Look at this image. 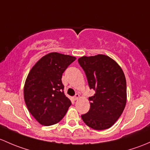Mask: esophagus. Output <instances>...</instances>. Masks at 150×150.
<instances>
[{"instance_id":"esophagus-1","label":"esophagus","mask_w":150,"mask_h":150,"mask_svg":"<svg viewBox=\"0 0 150 150\" xmlns=\"http://www.w3.org/2000/svg\"><path fill=\"white\" fill-rule=\"evenodd\" d=\"M79 93H76V95H74V100H77L79 98Z\"/></svg>"}]
</instances>
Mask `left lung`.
I'll return each instance as SVG.
<instances>
[{
	"label": "left lung",
	"mask_w": 150,
	"mask_h": 150,
	"mask_svg": "<svg viewBox=\"0 0 150 150\" xmlns=\"http://www.w3.org/2000/svg\"><path fill=\"white\" fill-rule=\"evenodd\" d=\"M79 64L95 94L89 97L90 108L81 115L83 121L95 130L110 128L121 116L126 103V81L120 66L109 56H83Z\"/></svg>",
	"instance_id": "left-lung-1"
}]
</instances>
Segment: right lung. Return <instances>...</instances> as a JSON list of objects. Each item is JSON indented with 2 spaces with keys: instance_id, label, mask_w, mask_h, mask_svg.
<instances>
[{
  "instance_id": "add662e5",
  "label": "right lung",
  "mask_w": 150,
  "mask_h": 150,
  "mask_svg": "<svg viewBox=\"0 0 150 150\" xmlns=\"http://www.w3.org/2000/svg\"><path fill=\"white\" fill-rule=\"evenodd\" d=\"M74 56L50 52L32 68L26 79L24 97L29 112L40 123L51 126L58 123L71 105L65 95L61 78Z\"/></svg>"
}]
</instances>
